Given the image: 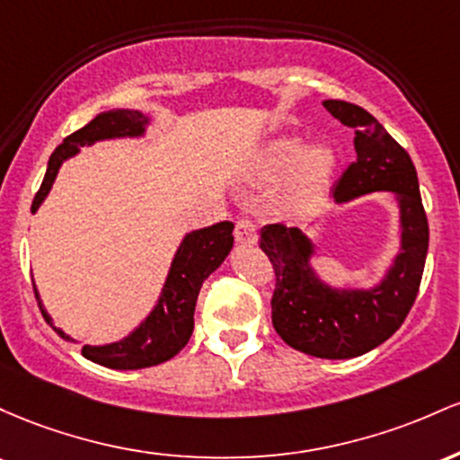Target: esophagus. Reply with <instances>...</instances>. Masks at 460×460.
<instances>
[{
  "label": "esophagus",
  "mask_w": 460,
  "mask_h": 460,
  "mask_svg": "<svg viewBox=\"0 0 460 460\" xmlns=\"http://www.w3.org/2000/svg\"><path fill=\"white\" fill-rule=\"evenodd\" d=\"M234 239H236V243H241V245H254L258 241V232H256L254 221H252V219H239V221H236Z\"/></svg>",
  "instance_id": "34e87169"
}]
</instances>
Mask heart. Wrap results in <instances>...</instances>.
Returning a JSON list of instances; mask_svg holds the SVG:
<instances>
[{
  "mask_svg": "<svg viewBox=\"0 0 460 460\" xmlns=\"http://www.w3.org/2000/svg\"><path fill=\"white\" fill-rule=\"evenodd\" d=\"M337 156L326 146L308 147L297 137L270 138L254 156L250 178L261 187L280 184V204L288 213H304L326 193Z\"/></svg>",
  "mask_w": 460,
  "mask_h": 460,
  "instance_id": "1",
  "label": "heart"
}]
</instances>
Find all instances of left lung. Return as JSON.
<instances>
[{
	"label": "left lung",
	"mask_w": 460,
	"mask_h": 460,
	"mask_svg": "<svg viewBox=\"0 0 460 460\" xmlns=\"http://www.w3.org/2000/svg\"><path fill=\"white\" fill-rule=\"evenodd\" d=\"M323 108L354 130L356 163L334 187V204L386 190L400 213V247L376 285H330L313 267L314 243L282 224L261 230V250L276 271L271 322L282 341L317 358H354L385 343L409 314L428 254V219L415 164L365 108L326 100Z\"/></svg>",
	"instance_id": "8db88e82"
}]
</instances>
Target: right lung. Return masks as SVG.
<instances>
[{"label": "right lung", "mask_w": 460, "mask_h": 460, "mask_svg": "<svg viewBox=\"0 0 460 460\" xmlns=\"http://www.w3.org/2000/svg\"><path fill=\"white\" fill-rule=\"evenodd\" d=\"M147 126L149 117L143 115L141 111L112 108V111L100 112L84 128L69 134L63 146L56 147V152L49 156L43 184H40L39 193L34 195L32 213L40 208V204L49 195L63 163L77 156L80 147L93 146L97 141H111V138H141L146 137ZM232 230H234L232 221H221V224L208 226V228L187 232L180 241L178 250H175L161 296H158L152 311L146 314V319L119 341L106 345H82L84 358L104 365L108 369H143L173 358L187 345L190 332H193V313L199 288H202L206 278L215 270H219L221 262L230 254L232 243H234ZM34 296L39 299L45 322L65 341L77 343L74 337L54 326V319L43 306V299H40L36 285Z\"/></svg>", "instance_id": "1"}]
</instances>
